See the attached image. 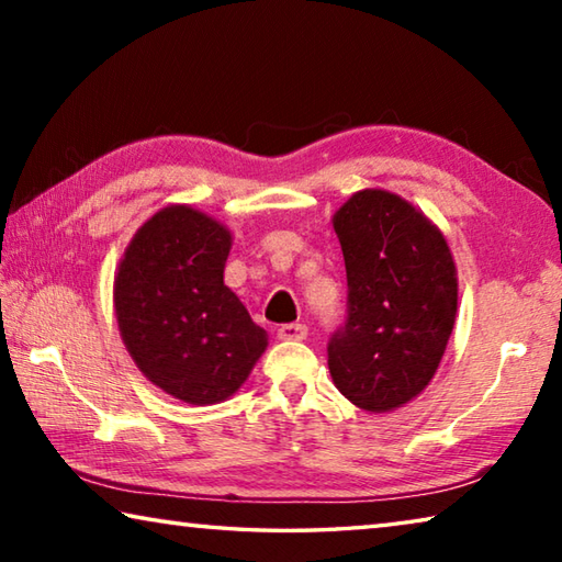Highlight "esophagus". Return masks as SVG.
<instances>
[{
    "label": "esophagus",
    "mask_w": 562,
    "mask_h": 562,
    "mask_svg": "<svg viewBox=\"0 0 562 562\" xmlns=\"http://www.w3.org/2000/svg\"><path fill=\"white\" fill-rule=\"evenodd\" d=\"M278 337L290 339V341L307 339V325H302V322H288V325L278 327Z\"/></svg>",
    "instance_id": "obj_1"
}]
</instances>
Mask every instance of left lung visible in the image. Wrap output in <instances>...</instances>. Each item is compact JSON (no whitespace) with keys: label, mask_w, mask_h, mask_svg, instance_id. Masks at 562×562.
Instances as JSON below:
<instances>
[{"label":"left lung","mask_w":562,"mask_h":562,"mask_svg":"<svg viewBox=\"0 0 562 562\" xmlns=\"http://www.w3.org/2000/svg\"><path fill=\"white\" fill-rule=\"evenodd\" d=\"M347 268V317L331 331V379L382 414L422 394L456 319V265L439 227L404 198L359 190L335 215Z\"/></svg>","instance_id":"8db88e82"}]
</instances>
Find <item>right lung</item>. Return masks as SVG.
I'll return each instance as SVG.
<instances>
[{
    "label": "right lung",
    "instance_id": "add662e5",
    "mask_svg": "<svg viewBox=\"0 0 562 562\" xmlns=\"http://www.w3.org/2000/svg\"><path fill=\"white\" fill-rule=\"evenodd\" d=\"M231 245L213 217L173 205L140 227L119 265L123 345L150 382L186 404L235 394L268 347V331L223 282Z\"/></svg>",
    "mask_w": 562,
    "mask_h": 562
}]
</instances>
